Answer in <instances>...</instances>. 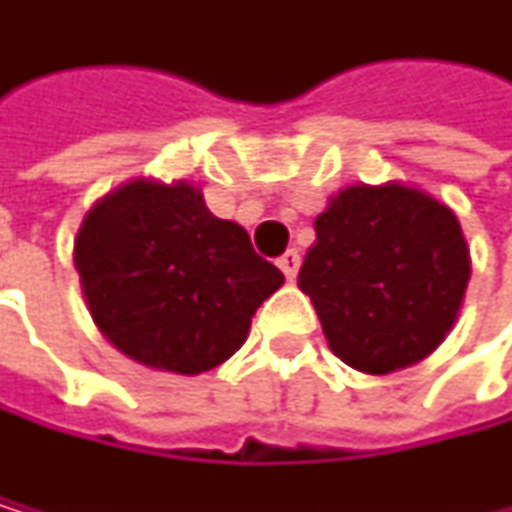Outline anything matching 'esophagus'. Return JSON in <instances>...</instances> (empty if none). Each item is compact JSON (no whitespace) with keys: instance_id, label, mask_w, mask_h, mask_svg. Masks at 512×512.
Masks as SVG:
<instances>
[{"instance_id":"34e87169","label":"esophagus","mask_w":512,"mask_h":512,"mask_svg":"<svg viewBox=\"0 0 512 512\" xmlns=\"http://www.w3.org/2000/svg\"><path fill=\"white\" fill-rule=\"evenodd\" d=\"M278 269L285 272V278H294L297 269H300V253H297V250H288L285 256L278 259Z\"/></svg>"}]
</instances>
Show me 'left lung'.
Returning <instances> with one entry per match:
<instances>
[{"mask_svg":"<svg viewBox=\"0 0 512 512\" xmlns=\"http://www.w3.org/2000/svg\"><path fill=\"white\" fill-rule=\"evenodd\" d=\"M297 288L335 358L392 373L427 358L453 329L472 275L456 215L421 189L348 186L313 221Z\"/></svg>","mask_w":512,"mask_h":512,"instance_id":"8db88e82","label":"left lung"}]
</instances>
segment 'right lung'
Wrapping results in <instances>:
<instances>
[{
	"label": "right lung",
	"mask_w": 512,
	"mask_h": 512,
	"mask_svg": "<svg viewBox=\"0 0 512 512\" xmlns=\"http://www.w3.org/2000/svg\"><path fill=\"white\" fill-rule=\"evenodd\" d=\"M75 269L107 342L145 367L196 377L246 342L285 275L189 183L132 180L81 221Z\"/></svg>",
	"instance_id": "right-lung-1"
}]
</instances>
